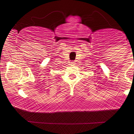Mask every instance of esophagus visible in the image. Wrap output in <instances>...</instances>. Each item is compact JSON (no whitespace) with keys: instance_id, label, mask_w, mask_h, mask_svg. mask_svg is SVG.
Listing matches in <instances>:
<instances>
[{"instance_id":"esophagus-1","label":"esophagus","mask_w":134,"mask_h":134,"mask_svg":"<svg viewBox=\"0 0 134 134\" xmlns=\"http://www.w3.org/2000/svg\"><path fill=\"white\" fill-rule=\"evenodd\" d=\"M70 64H71V65H74V62H70Z\"/></svg>"}]
</instances>
